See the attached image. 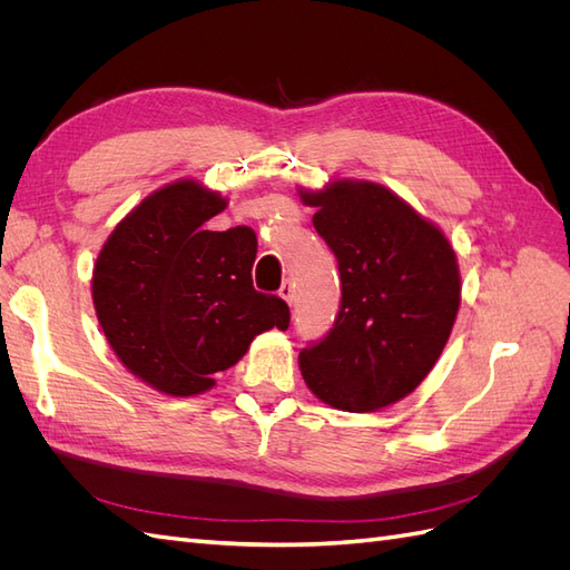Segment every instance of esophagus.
Returning <instances> with one entry per match:
<instances>
[{"label": "esophagus", "mask_w": 570, "mask_h": 570, "mask_svg": "<svg viewBox=\"0 0 570 570\" xmlns=\"http://www.w3.org/2000/svg\"><path fill=\"white\" fill-rule=\"evenodd\" d=\"M278 295L292 306V304H295V283H292V281H285L283 285H281V289H278Z\"/></svg>", "instance_id": "34e87169"}]
</instances>
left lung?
<instances>
[{
    "mask_svg": "<svg viewBox=\"0 0 570 570\" xmlns=\"http://www.w3.org/2000/svg\"><path fill=\"white\" fill-rule=\"evenodd\" d=\"M314 228L333 249L340 312L299 352L304 381L342 411H375L416 390L435 366L461 302L456 254L446 237L390 189L337 180L304 193Z\"/></svg>",
    "mask_w": 570,
    "mask_h": 570,
    "instance_id": "8db88e82",
    "label": "left lung"
}]
</instances>
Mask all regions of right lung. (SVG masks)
Wrapping results in <instances>:
<instances>
[{"label":"right lung","mask_w":570,"mask_h":570,"mask_svg":"<svg viewBox=\"0 0 570 570\" xmlns=\"http://www.w3.org/2000/svg\"><path fill=\"white\" fill-rule=\"evenodd\" d=\"M226 199L178 180L132 209L101 247L92 299L111 350L159 392L209 390L249 342L289 325V306L252 285L256 233L204 230Z\"/></svg>","instance_id":"add662e5"}]
</instances>
